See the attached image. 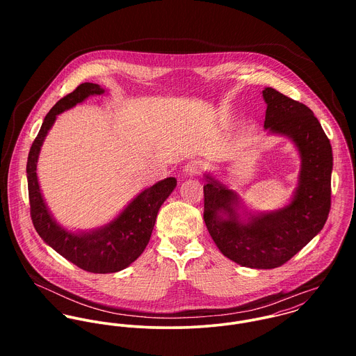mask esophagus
<instances>
[{"label":"esophagus","mask_w":356,"mask_h":356,"mask_svg":"<svg viewBox=\"0 0 356 356\" xmlns=\"http://www.w3.org/2000/svg\"><path fill=\"white\" fill-rule=\"evenodd\" d=\"M203 168V161H202V160H197V159H193V160H191V161H188V163L185 164L184 172H185V175H188V177H193V175L200 174V171H202Z\"/></svg>","instance_id":"esophagus-1"}]
</instances>
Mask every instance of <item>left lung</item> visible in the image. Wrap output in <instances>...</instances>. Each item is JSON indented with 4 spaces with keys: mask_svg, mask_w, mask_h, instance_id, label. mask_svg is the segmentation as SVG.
<instances>
[{
    "mask_svg": "<svg viewBox=\"0 0 356 356\" xmlns=\"http://www.w3.org/2000/svg\"><path fill=\"white\" fill-rule=\"evenodd\" d=\"M264 130L289 138L300 157L298 186L288 204L274 211L248 209L218 175L205 172L204 222L219 251L243 267L275 268L305 247L325 226L330 211L333 153L312 111L273 88Z\"/></svg>",
    "mask_w": 356,
    "mask_h": 356,
    "instance_id": "left-lung-1",
    "label": "left lung"
}]
</instances>
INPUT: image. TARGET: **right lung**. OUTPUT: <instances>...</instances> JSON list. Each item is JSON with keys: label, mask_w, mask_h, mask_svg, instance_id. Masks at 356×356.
Wrapping results in <instances>:
<instances>
[{"label": "right lung", "mask_w": 356, "mask_h": 356, "mask_svg": "<svg viewBox=\"0 0 356 356\" xmlns=\"http://www.w3.org/2000/svg\"><path fill=\"white\" fill-rule=\"evenodd\" d=\"M105 95L97 83L85 82L72 93L56 102L45 116L41 130L31 145L27 159V184L31 219L40 237L68 261L96 274L118 273L129 267L147 248L152 236L157 212L177 186L168 177L141 191L108 223L89 230H68L53 216L44 199L37 164L44 141L57 115L85 102L90 96Z\"/></svg>", "instance_id": "obj_1"}]
</instances>
